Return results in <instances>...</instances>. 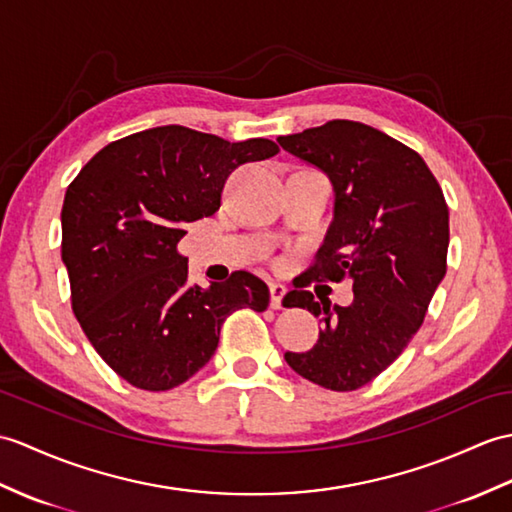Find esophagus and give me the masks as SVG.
<instances>
[{"label": "esophagus", "instance_id": "obj_1", "mask_svg": "<svg viewBox=\"0 0 512 512\" xmlns=\"http://www.w3.org/2000/svg\"><path fill=\"white\" fill-rule=\"evenodd\" d=\"M285 292H288V288H285L283 283H270V307L272 310H281Z\"/></svg>", "mask_w": 512, "mask_h": 512}]
</instances>
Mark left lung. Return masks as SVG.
Masks as SVG:
<instances>
[{
    "label": "left lung",
    "mask_w": 512,
    "mask_h": 512,
    "mask_svg": "<svg viewBox=\"0 0 512 512\" xmlns=\"http://www.w3.org/2000/svg\"><path fill=\"white\" fill-rule=\"evenodd\" d=\"M277 141L334 187V218L305 275L353 281L347 307L318 303L307 290L285 294L283 303L310 310L323 325L310 351H288L285 362L318 386L355 390L408 347L445 277L443 189L417 152L360 122L334 120Z\"/></svg>",
    "instance_id": "left-lung-1"
}]
</instances>
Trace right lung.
Wrapping results in <instances>:
<instances>
[{
    "label": "right lung",
    "instance_id": "add662e5",
    "mask_svg": "<svg viewBox=\"0 0 512 512\" xmlns=\"http://www.w3.org/2000/svg\"><path fill=\"white\" fill-rule=\"evenodd\" d=\"M277 152L270 139L231 144L159 126L102 148L67 187L61 251L71 307L93 349L128 384L159 392L187 382L216 353L224 318L268 307V285L251 272L192 285L176 246L189 222L220 209L235 168Z\"/></svg>",
    "mask_w": 512,
    "mask_h": 512
}]
</instances>
